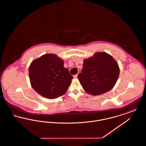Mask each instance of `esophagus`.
I'll list each match as a JSON object with an SVG mask.
<instances>
[{"label":"esophagus","instance_id":"esophagus-1","mask_svg":"<svg viewBox=\"0 0 146 146\" xmlns=\"http://www.w3.org/2000/svg\"><path fill=\"white\" fill-rule=\"evenodd\" d=\"M77 76H78V74H76V75H74V76H73V77H74V78H76Z\"/></svg>","mask_w":146,"mask_h":146}]
</instances>
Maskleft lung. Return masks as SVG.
I'll return each instance as SVG.
<instances>
[{
    "label": "left lung",
    "instance_id": "1",
    "mask_svg": "<svg viewBox=\"0 0 146 146\" xmlns=\"http://www.w3.org/2000/svg\"><path fill=\"white\" fill-rule=\"evenodd\" d=\"M119 73L118 63L111 55L97 52L84 60L83 68L78 78L84 90L96 96L111 90L118 80Z\"/></svg>",
    "mask_w": 146,
    "mask_h": 146
}]
</instances>
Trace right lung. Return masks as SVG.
<instances>
[{
  "label": "right lung",
  "mask_w": 146,
  "mask_h": 146,
  "mask_svg": "<svg viewBox=\"0 0 146 146\" xmlns=\"http://www.w3.org/2000/svg\"><path fill=\"white\" fill-rule=\"evenodd\" d=\"M64 61L55 54H44L33 60L29 67L30 83L43 97L54 99L63 95L73 78L63 66Z\"/></svg>",
  "instance_id": "right-lung-1"
}]
</instances>
